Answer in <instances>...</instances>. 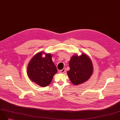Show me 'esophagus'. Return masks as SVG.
Segmentation results:
<instances>
[{"label":"esophagus","instance_id":"34e87169","mask_svg":"<svg viewBox=\"0 0 120 120\" xmlns=\"http://www.w3.org/2000/svg\"><path fill=\"white\" fill-rule=\"evenodd\" d=\"M65 71H66V69L65 68H64L59 71V73L61 74H64V73H65Z\"/></svg>","mask_w":120,"mask_h":120}]
</instances>
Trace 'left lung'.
<instances>
[{"instance_id":"obj_1","label":"left lung","mask_w":120,"mask_h":120,"mask_svg":"<svg viewBox=\"0 0 120 120\" xmlns=\"http://www.w3.org/2000/svg\"><path fill=\"white\" fill-rule=\"evenodd\" d=\"M70 69L67 72L69 79L74 85L86 81L93 72V63L86 54L73 56L69 62Z\"/></svg>"}]
</instances>
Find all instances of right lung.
<instances>
[{
    "mask_svg": "<svg viewBox=\"0 0 120 120\" xmlns=\"http://www.w3.org/2000/svg\"><path fill=\"white\" fill-rule=\"evenodd\" d=\"M43 52L35 55L27 66V75L30 79L41 87L49 85L57 69L52 60V55L46 54L42 57Z\"/></svg>",
    "mask_w": 120,
    "mask_h": 120,
    "instance_id": "right-lung-1",
    "label": "right lung"
}]
</instances>
